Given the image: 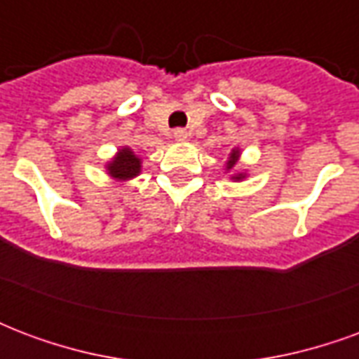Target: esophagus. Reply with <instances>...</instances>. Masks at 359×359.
Instances as JSON below:
<instances>
[{"mask_svg":"<svg viewBox=\"0 0 359 359\" xmlns=\"http://www.w3.org/2000/svg\"><path fill=\"white\" fill-rule=\"evenodd\" d=\"M172 136H175V140L177 142H184L188 138V133L184 128H177V130L172 133Z\"/></svg>","mask_w":359,"mask_h":359,"instance_id":"34e87169","label":"esophagus"}]
</instances>
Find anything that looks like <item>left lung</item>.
<instances>
[{
	"mask_svg": "<svg viewBox=\"0 0 359 359\" xmlns=\"http://www.w3.org/2000/svg\"><path fill=\"white\" fill-rule=\"evenodd\" d=\"M238 157H241V149L234 148L233 151L229 154V161H226V171H231V169H233L234 165H236V161H238ZM244 177H246L244 172H236V175H233L234 180H241V179H244Z\"/></svg>",
	"mask_w": 359,
	"mask_h": 359,
	"instance_id": "obj_1",
	"label": "left lung"
}]
</instances>
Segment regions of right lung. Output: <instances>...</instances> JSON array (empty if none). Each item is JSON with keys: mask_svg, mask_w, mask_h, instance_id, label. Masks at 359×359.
I'll return each mask as SVG.
<instances>
[{"mask_svg": "<svg viewBox=\"0 0 359 359\" xmlns=\"http://www.w3.org/2000/svg\"><path fill=\"white\" fill-rule=\"evenodd\" d=\"M105 169H107V175L111 179L125 182V180H130L140 175L142 161L130 148H121L117 151V156L105 165Z\"/></svg>", "mask_w": 359, "mask_h": 359, "instance_id": "add662e5", "label": "right lung"}]
</instances>
